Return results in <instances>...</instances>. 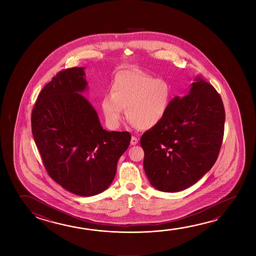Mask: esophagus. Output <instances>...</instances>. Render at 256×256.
Returning <instances> with one entry per match:
<instances>
[{"label": "esophagus", "mask_w": 256, "mask_h": 256, "mask_svg": "<svg viewBox=\"0 0 256 256\" xmlns=\"http://www.w3.org/2000/svg\"><path fill=\"white\" fill-rule=\"evenodd\" d=\"M138 142V139L136 138V136H132V138H131V141H130V144H131L132 146H136Z\"/></svg>", "instance_id": "esophagus-1"}]
</instances>
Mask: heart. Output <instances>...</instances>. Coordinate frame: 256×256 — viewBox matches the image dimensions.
Here are the masks:
<instances>
[{
	"instance_id": "1",
	"label": "heart",
	"mask_w": 256,
	"mask_h": 256,
	"mask_svg": "<svg viewBox=\"0 0 256 256\" xmlns=\"http://www.w3.org/2000/svg\"><path fill=\"white\" fill-rule=\"evenodd\" d=\"M172 99L170 84L154 78L138 70L118 73L110 86V94H105L101 109L108 126L120 125L123 110L126 118L139 130H150L158 125L167 114Z\"/></svg>"
}]
</instances>
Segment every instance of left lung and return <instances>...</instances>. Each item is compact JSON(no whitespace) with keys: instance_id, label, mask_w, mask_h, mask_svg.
Listing matches in <instances>:
<instances>
[{"instance_id":"obj_1","label":"left lung","mask_w":256,"mask_h":256,"mask_svg":"<svg viewBox=\"0 0 256 256\" xmlns=\"http://www.w3.org/2000/svg\"><path fill=\"white\" fill-rule=\"evenodd\" d=\"M224 123L222 98L197 76L186 96L173 98L164 120L141 138L152 186L174 193L196 184L218 158Z\"/></svg>"}]
</instances>
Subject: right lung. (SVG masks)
Segmentation results:
<instances>
[{
  "label": "right lung",
  "instance_id": "1",
  "mask_svg": "<svg viewBox=\"0 0 256 256\" xmlns=\"http://www.w3.org/2000/svg\"><path fill=\"white\" fill-rule=\"evenodd\" d=\"M84 68L60 72L42 88L31 116L32 134L49 176L80 196L104 192L130 146L128 132L104 130L96 110L81 94Z\"/></svg>",
  "mask_w": 256,
  "mask_h": 256
}]
</instances>
